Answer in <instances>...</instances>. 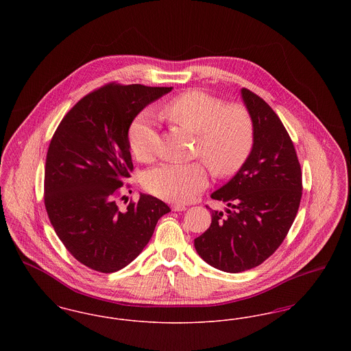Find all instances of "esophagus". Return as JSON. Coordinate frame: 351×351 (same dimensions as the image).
<instances>
[{"instance_id": "esophagus-1", "label": "esophagus", "mask_w": 351, "mask_h": 351, "mask_svg": "<svg viewBox=\"0 0 351 351\" xmlns=\"http://www.w3.org/2000/svg\"><path fill=\"white\" fill-rule=\"evenodd\" d=\"M172 210H173V212H183V210H185V205L175 204V205L172 206Z\"/></svg>"}]
</instances>
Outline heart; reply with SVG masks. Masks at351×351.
Instances as JSON below:
<instances>
[{
  "mask_svg": "<svg viewBox=\"0 0 351 351\" xmlns=\"http://www.w3.org/2000/svg\"><path fill=\"white\" fill-rule=\"evenodd\" d=\"M163 113L175 125L196 134L195 156L204 159L215 175L230 176L247 159L254 142V123L243 105H225L209 93L188 90L168 101ZM128 142L135 159L152 160L159 134L149 113L143 112L134 118ZM208 180L205 165L193 162L152 168L146 173L143 184L159 199L186 202L208 185Z\"/></svg>",
  "mask_w": 351,
  "mask_h": 351,
  "instance_id": "1",
  "label": "heart"
}]
</instances>
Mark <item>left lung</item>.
Segmentation results:
<instances>
[{
  "instance_id": "8db88e82",
  "label": "left lung",
  "mask_w": 351,
  "mask_h": 351,
  "mask_svg": "<svg viewBox=\"0 0 351 351\" xmlns=\"http://www.w3.org/2000/svg\"><path fill=\"white\" fill-rule=\"evenodd\" d=\"M242 97L254 123L249 158L229 183L212 193L228 204L212 210V223L195 239L201 258L225 272L262 265L282 245L300 206V162L283 122L247 88Z\"/></svg>"
}]
</instances>
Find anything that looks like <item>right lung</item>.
Listing matches in <instances>:
<instances>
[{
	"instance_id": "obj_1",
	"label": "right lung",
	"mask_w": 351,
	"mask_h": 351,
	"mask_svg": "<svg viewBox=\"0 0 351 351\" xmlns=\"http://www.w3.org/2000/svg\"><path fill=\"white\" fill-rule=\"evenodd\" d=\"M172 86L106 84L77 101L51 138L45 167V206L69 254L90 269L110 274L142 252L158 219L171 209L142 193L125 209V179L133 160L129 126Z\"/></svg>"
}]
</instances>
